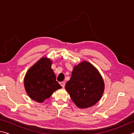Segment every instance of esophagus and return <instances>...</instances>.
Instances as JSON below:
<instances>
[{"label": "esophagus", "instance_id": "obj_1", "mask_svg": "<svg viewBox=\"0 0 134 134\" xmlns=\"http://www.w3.org/2000/svg\"><path fill=\"white\" fill-rule=\"evenodd\" d=\"M60 85H61V86H62L63 88H64L65 87V84L64 81H62V82H60Z\"/></svg>", "mask_w": 134, "mask_h": 134}]
</instances>
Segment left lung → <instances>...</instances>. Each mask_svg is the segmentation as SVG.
Masks as SVG:
<instances>
[{
  "label": "left lung",
  "instance_id": "obj_1",
  "mask_svg": "<svg viewBox=\"0 0 134 134\" xmlns=\"http://www.w3.org/2000/svg\"><path fill=\"white\" fill-rule=\"evenodd\" d=\"M104 89L100 74L87 62L74 67L71 78L65 85L72 102L77 107L84 109L95 105L100 99Z\"/></svg>",
  "mask_w": 134,
  "mask_h": 134
}]
</instances>
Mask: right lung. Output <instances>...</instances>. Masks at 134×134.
I'll return each instance as SVG.
<instances>
[{
  "label": "right lung",
  "mask_w": 134,
  "mask_h": 134,
  "mask_svg": "<svg viewBox=\"0 0 134 134\" xmlns=\"http://www.w3.org/2000/svg\"><path fill=\"white\" fill-rule=\"evenodd\" d=\"M51 64L49 59L43 57L29 69L25 77L24 86L27 93L38 102H43L54 91L62 88L56 80Z\"/></svg>",
  "instance_id": "obj_1"
}]
</instances>
